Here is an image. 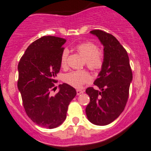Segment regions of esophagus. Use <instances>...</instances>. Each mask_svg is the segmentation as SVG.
Segmentation results:
<instances>
[{
	"mask_svg": "<svg viewBox=\"0 0 151 151\" xmlns=\"http://www.w3.org/2000/svg\"><path fill=\"white\" fill-rule=\"evenodd\" d=\"M83 93H84V91H83V90H77V95H80V94Z\"/></svg>",
	"mask_w": 151,
	"mask_h": 151,
	"instance_id": "esophagus-1",
	"label": "esophagus"
}]
</instances>
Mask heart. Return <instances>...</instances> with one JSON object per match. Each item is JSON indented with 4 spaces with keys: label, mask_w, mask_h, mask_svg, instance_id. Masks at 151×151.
Returning a JSON list of instances; mask_svg holds the SVG:
<instances>
[{
    "label": "heart",
    "mask_w": 151,
    "mask_h": 151,
    "mask_svg": "<svg viewBox=\"0 0 151 151\" xmlns=\"http://www.w3.org/2000/svg\"><path fill=\"white\" fill-rule=\"evenodd\" d=\"M77 51L84 57L83 63L92 71H98L104 64V55L98 47L91 42L80 44L76 47ZM68 51L65 49L60 56V66L65 68L67 66V58ZM91 77L85 70L74 71L63 76V81L68 85L76 88H80L85 83H90Z\"/></svg>",
    "instance_id": "heart-1"
}]
</instances>
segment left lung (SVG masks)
Returning a JSON list of instances; mask_svg holds the SVG:
<instances>
[{
  "instance_id": "left-lung-1",
  "label": "left lung",
  "mask_w": 151,
  "mask_h": 151,
  "mask_svg": "<svg viewBox=\"0 0 151 151\" xmlns=\"http://www.w3.org/2000/svg\"><path fill=\"white\" fill-rule=\"evenodd\" d=\"M104 46V64L94 81L100 91L88 88L90 97L85 112L88 119L98 126H105L115 121L126 106L129 98L132 71L128 53L116 38L101 30L91 31Z\"/></svg>"
}]
</instances>
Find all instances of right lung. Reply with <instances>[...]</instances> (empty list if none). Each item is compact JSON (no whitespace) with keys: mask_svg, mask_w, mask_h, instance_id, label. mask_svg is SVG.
Segmentation results:
<instances>
[{"mask_svg":"<svg viewBox=\"0 0 151 151\" xmlns=\"http://www.w3.org/2000/svg\"><path fill=\"white\" fill-rule=\"evenodd\" d=\"M66 42L63 38L42 36L29 45L18 64L17 87L26 114L33 122L47 129L63 123L68 105L77 94L73 87L63 83L55 96L50 95Z\"/></svg>","mask_w":151,"mask_h":151,"instance_id":"add662e5","label":"right lung"}]
</instances>
